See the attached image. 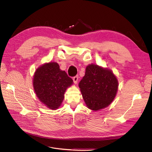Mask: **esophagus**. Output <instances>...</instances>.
Instances as JSON below:
<instances>
[{
    "mask_svg": "<svg viewBox=\"0 0 152 152\" xmlns=\"http://www.w3.org/2000/svg\"><path fill=\"white\" fill-rule=\"evenodd\" d=\"M73 81H74L75 84H77V81H78V76H76L75 77H73Z\"/></svg>",
    "mask_w": 152,
    "mask_h": 152,
    "instance_id": "1",
    "label": "esophagus"
}]
</instances>
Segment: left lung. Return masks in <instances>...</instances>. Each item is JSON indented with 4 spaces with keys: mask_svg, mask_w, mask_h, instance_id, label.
Listing matches in <instances>:
<instances>
[{
    "mask_svg": "<svg viewBox=\"0 0 152 152\" xmlns=\"http://www.w3.org/2000/svg\"><path fill=\"white\" fill-rule=\"evenodd\" d=\"M79 87L87 107L98 111L107 107L113 101L118 89V81L110 69L90 64L86 68Z\"/></svg>",
    "mask_w": 152,
    "mask_h": 152,
    "instance_id": "1",
    "label": "left lung"
}]
</instances>
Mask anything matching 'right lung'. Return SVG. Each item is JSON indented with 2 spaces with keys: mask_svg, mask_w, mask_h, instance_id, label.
<instances>
[{
  "mask_svg": "<svg viewBox=\"0 0 152 152\" xmlns=\"http://www.w3.org/2000/svg\"><path fill=\"white\" fill-rule=\"evenodd\" d=\"M73 83L57 62H49L38 67L33 76L34 90L39 101L50 110L61 105L65 91Z\"/></svg>",
  "mask_w": 152,
  "mask_h": 152,
  "instance_id": "add662e5",
  "label": "right lung"
}]
</instances>
